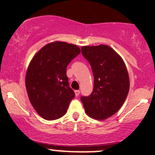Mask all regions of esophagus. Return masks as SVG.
I'll list each match as a JSON object with an SVG mask.
<instances>
[{
  "mask_svg": "<svg viewBox=\"0 0 155 155\" xmlns=\"http://www.w3.org/2000/svg\"><path fill=\"white\" fill-rule=\"evenodd\" d=\"M79 94H80V91H79V90H76V91H75V95H76V97L79 96Z\"/></svg>",
  "mask_w": 155,
  "mask_h": 155,
  "instance_id": "34e87169",
  "label": "esophagus"
}]
</instances>
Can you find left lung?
I'll return each instance as SVG.
<instances>
[{"mask_svg": "<svg viewBox=\"0 0 155 155\" xmlns=\"http://www.w3.org/2000/svg\"><path fill=\"white\" fill-rule=\"evenodd\" d=\"M94 75V89L88 97H82L89 117L105 120L116 113L125 101L130 89L127 69L122 58L107 45L82 46Z\"/></svg>", "mask_w": 155, "mask_h": 155, "instance_id": "obj_1", "label": "left lung"}]
</instances>
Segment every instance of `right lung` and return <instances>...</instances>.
Segmentation results:
<instances>
[{"instance_id": "add662e5", "label": "right lung", "mask_w": 155, "mask_h": 155, "mask_svg": "<svg viewBox=\"0 0 155 155\" xmlns=\"http://www.w3.org/2000/svg\"><path fill=\"white\" fill-rule=\"evenodd\" d=\"M80 51L76 45L54 41L31 59L25 74L26 90L33 107L44 119L55 120L66 114L75 96L69 87L67 67Z\"/></svg>"}]
</instances>
